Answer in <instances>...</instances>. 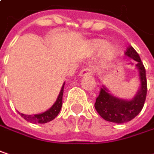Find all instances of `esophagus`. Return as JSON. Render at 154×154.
<instances>
[{
    "label": "esophagus",
    "instance_id": "obj_1",
    "mask_svg": "<svg viewBox=\"0 0 154 154\" xmlns=\"http://www.w3.org/2000/svg\"><path fill=\"white\" fill-rule=\"evenodd\" d=\"M92 74H93V69H92L91 68H85V69H83L80 71V73H79V75H80L81 77L91 76Z\"/></svg>",
    "mask_w": 154,
    "mask_h": 154
}]
</instances>
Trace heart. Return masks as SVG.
<instances>
[{
  "mask_svg": "<svg viewBox=\"0 0 154 154\" xmlns=\"http://www.w3.org/2000/svg\"><path fill=\"white\" fill-rule=\"evenodd\" d=\"M88 46L92 51H94V52H97V51L103 50V57L105 59H108V60L112 59L117 52L116 48L112 45H106V42L104 40H100V39L94 40V41L89 43Z\"/></svg>",
  "mask_w": 154,
  "mask_h": 154,
  "instance_id": "b5f03b06",
  "label": "heart"
}]
</instances>
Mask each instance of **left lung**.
<instances>
[{"label":"left lung","mask_w":154,"mask_h":154,"mask_svg":"<svg viewBox=\"0 0 154 154\" xmlns=\"http://www.w3.org/2000/svg\"><path fill=\"white\" fill-rule=\"evenodd\" d=\"M125 54L137 62L136 66L139 70L141 83L137 94L132 100H122L110 94L107 89L103 86L94 103L95 109L103 119L118 124L130 121L138 115L143 107L147 94L145 69L139 54L132 46L128 47Z\"/></svg>","instance_id":"obj_1"}]
</instances>
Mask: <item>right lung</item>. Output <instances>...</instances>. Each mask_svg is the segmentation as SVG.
Here are the masks:
<instances>
[{"instance_id":"right-lung-1","label":"right lung","mask_w":154,"mask_h":154,"mask_svg":"<svg viewBox=\"0 0 154 154\" xmlns=\"http://www.w3.org/2000/svg\"><path fill=\"white\" fill-rule=\"evenodd\" d=\"M64 85H65V83L63 84V85L61 87V90L60 92V94H59L56 102L49 109H47L46 111L40 113V114H35V115H26L23 113H19L20 116L26 121L34 123V124H36V123L44 124V123L50 122L51 120L54 119L60 113L61 106H62V96H63Z\"/></svg>"}]
</instances>
